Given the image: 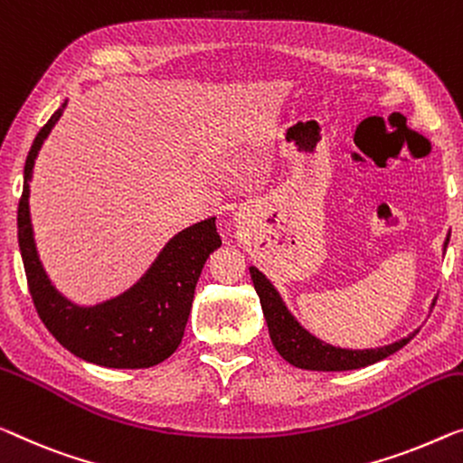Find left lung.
<instances>
[{
	"mask_svg": "<svg viewBox=\"0 0 463 463\" xmlns=\"http://www.w3.org/2000/svg\"><path fill=\"white\" fill-rule=\"evenodd\" d=\"M449 243V237L445 241ZM250 274L253 280L255 291L260 295L261 309H264V318L268 324V333H270L272 345L279 351L280 357L301 370H318V372H343V370H357L365 368V365L376 364L395 354L408 345L416 333L405 336V339L384 345L378 349H341L333 347V345L316 339L314 335H309L301 324L293 318V314L288 312L285 303H282L279 291H276L270 280L261 274L258 268L250 266ZM437 303V299H434ZM432 303V306H434Z\"/></svg>",
	"mask_w": 463,
	"mask_h": 463,
	"instance_id": "obj_1",
	"label": "left lung"
}]
</instances>
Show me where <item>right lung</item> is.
Here are the masks:
<instances>
[{
    "mask_svg": "<svg viewBox=\"0 0 463 463\" xmlns=\"http://www.w3.org/2000/svg\"><path fill=\"white\" fill-rule=\"evenodd\" d=\"M64 108L66 101L34 137L24 164L23 197L18 202V245L31 298L55 341L80 360L106 368H151L168 360L183 341L199 274L210 253L222 245L216 232V218L202 220L172 237L143 279L118 298L91 307L68 301L55 291L41 266L29 212L34 157Z\"/></svg>",
    "mask_w": 463,
    "mask_h": 463,
    "instance_id": "obj_1",
    "label": "right lung"
}]
</instances>
